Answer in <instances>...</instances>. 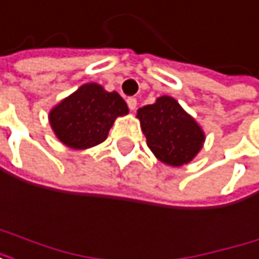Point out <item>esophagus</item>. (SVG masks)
I'll return each mask as SVG.
<instances>
[{"instance_id":"esophagus-1","label":"esophagus","mask_w":259,"mask_h":259,"mask_svg":"<svg viewBox=\"0 0 259 259\" xmlns=\"http://www.w3.org/2000/svg\"><path fill=\"white\" fill-rule=\"evenodd\" d=\"M126 104H128L130 110H131V111H134V110H136V107H137V99H136V98H128V99H126Z\"/></svg>"}]
</instances>
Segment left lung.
I'll return each mask as SVG.
<instances>
[{
    "label": "left lung",
    "instance_id": "1",
    "mask_svg": "<svg viewBox=\"0 0 259 259\" xmlns=\"http://www.w3.org/2000/svg\"><path fill=\"white\" fill-rule=\"evenodd\" d=\"M146 145L169 166H183L195 158L206 140L203 128L171 96H160L152 105L137 110Z\"/></svg>",
    "mask_w": 259,
    "mask_h": 259
}]
</instances>
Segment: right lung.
<instances>
[{
	"label": "right lung",
	"mask_w": 259,
	"mask_h": 259,
	"mask_svg": "<svg viewBox=\"0 0 259 259\" xmlns=\"http://www.w3.org/2000/svg\"><path fill=\"white\" fill-rule=\"evenodd\" d=\"M128 105L116 91L90 82L80 85L49 113L50 126L61 143L71 149H88L102 143Z\"/></svg>",
	"instance_id": "add662e5"
}]
</instances>
